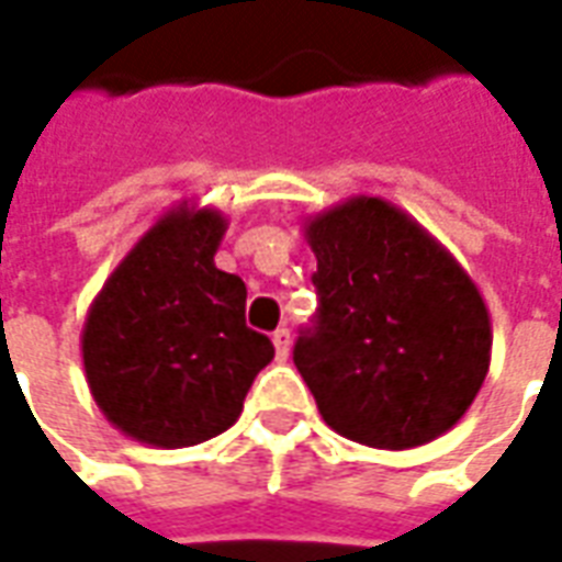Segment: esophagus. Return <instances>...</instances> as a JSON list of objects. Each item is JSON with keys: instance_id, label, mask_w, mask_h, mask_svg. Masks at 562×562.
<instances>
[{"instance_id": "obj_1", "label": "esophagus", "mask_w": 562, "mask_h": 562, "mask_svg": "<svg viewBox=\"0 0 562 562\" xmlns=\"http://www.w3.org/2000/svg\"><path fill=\"white\" fill-rule=\"evenodd\" d=\"M273 349H277V358H280V361L289 358V352H292V334H289V328L273 330Z\"/></svg>"}]
</instances>
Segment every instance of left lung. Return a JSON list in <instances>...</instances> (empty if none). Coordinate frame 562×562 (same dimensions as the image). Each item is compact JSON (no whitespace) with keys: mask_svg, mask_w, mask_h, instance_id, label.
<instances>
[{"mask_svg":"<svg viewBox=\"0 0 562 562\" xmlns=\"http://www.w3.org/2000/svg\"><path fill=\"white\" fill-rule=\"evenodd\" d=\"M316 325L294 367L328 427L370 448L451 430L491 367V316L458 258L391 201L355 195L304 222Z\"/></svg>","mask_w":562,"mask_h":562,"instance_id":"left-lung-1","label":"left lung"}]
</instances>
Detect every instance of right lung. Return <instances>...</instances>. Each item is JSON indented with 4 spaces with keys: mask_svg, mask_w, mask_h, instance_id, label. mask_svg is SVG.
<instances>
[{
    "mask_svg": "<svg viewBox=\"0 0 562 562\" xmlns=\"http://www.w3.org/2000/svg\"><path fill=\"white\" fill-rule=\"evenodd\" d=\"M228 220L177 204L95 294L80 352L92 401L120 434L186 448L228 430L273 342L246 328V285L216 268Z\"/></svg>",
    "mask_w": 562,
    "mask_h": 562,
    "instance_id": "right-lung-1",
    "label": "right lung"
}]
</instances>
